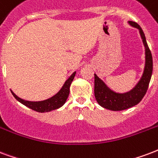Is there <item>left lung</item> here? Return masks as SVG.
Returning <instances> with one entry per match:
<instances>
[{
  "label": "left lung",
  "mask_w": 158,
  "mask_h": 158,
  "mask_svg": "<svg viewBox=\"0 0 158 158\" xmlns=\"http://www.w3.org/2000/svg\"><path fill=\"white\" fill-rule=\"evenodd\" d=\"M128 23L131 27L139 30L140 35L146 49L145 68L138 83L132 90L126 93H117L111 91L97 75L94 74V94L96 100L101 106L111 111H123L138 104L148 91L152 73V56L146 41L144 32L137 22L130 21Z\"/></svg>",
  "instance_id": "obj_1"
}]
</instances>
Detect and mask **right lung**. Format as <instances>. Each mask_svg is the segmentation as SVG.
<instances>
[{
  "label": "right lung",
  "mask_w": 158,
  "mask_h": 158,
  "mask_svg": "<svg viewBox=\"0 0 158 158\" xmlns=\"http://www.w3.org/2000/svg\"><path fill=\"white\" fill-rule=\"evenodd\" d=\"M75 75H76V72H73L72 76L66 81V82L62 86V88L59 91V92L47 100L41 101V102H29V101L23 100L18 97L12 91H11V93L18 102L22 103L27 107L32 109L34 111H38V112L51 111L52 110H56V109L61 107V106H63L64 103L66 102L70 93V86L74 79Z\"/></svg>",
  "instance_id": "add662e5"
}]
</instances>
